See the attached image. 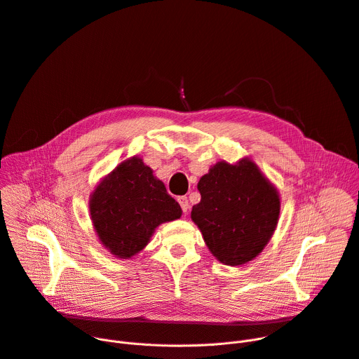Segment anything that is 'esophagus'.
<instances>
[{
    "instance_id": "obj_1",
    "label": "esophagus",
    "mask_w": 359,
    "mask_h": 359,
    "mask_svg": "<svg viewBox=\"0 0 359 359\" xmlns=\"http://www.w3.org/2000/svg\"><path fill=\"white\" fill-rule=\"evenodd\" d=\"M177 200H178L180 205H181L182 211H184V212H187V211H188V198H187V197H178Z\"/></svg>"
}]
</instances>
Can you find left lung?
<instances>
[{
  "instance_id": "8db88e82",
  "label": "left lung",
  "mask_w": 359,
  "mask_h": 359,
  "mask_svg": "<svg viewBox=\"0 0 359 359\" xmlns=\"http://www.w3.org/2000/svg\"><path fill=\"white\" fill-rule=\"evenodd\" d=\"M194 222L212 256L227 266L253 260L271 238L280 214L278 189L257 165L243 158L217 162L198 182Z\"/></svg>"
}]
</instances>
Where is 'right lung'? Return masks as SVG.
Instances as JSON below:
<instances>
[{
	"mask_svg": "<svg viewBox=\"0 0 359 359\" xmlns=\"http://www.w3.org/2000/svg\"><path fill=\"white\" fill-rule=\"evenodd\" d=\"M100 243L118 259H130L149 243L155 229L181 217L180 204L140 156L106 175L89 200Z\"/></svg>",
	"mask_w": 359,
	"mask_h": 359,
	"instance_id": "add662e5",
	"label": "right lung"
}]
</instances>
